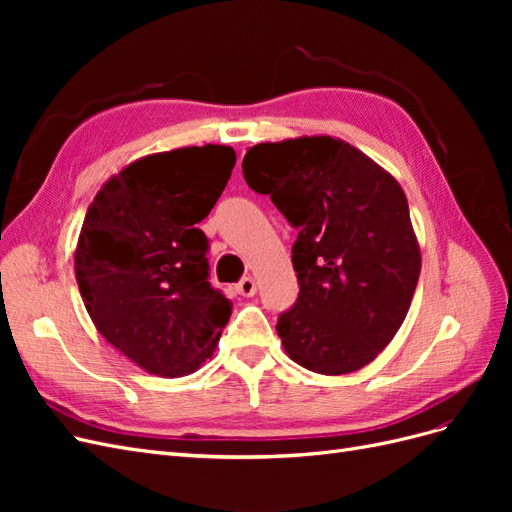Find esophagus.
Instances as JSON below:
<instances>
[{"instance_id":"esophagus-1","label":"esophagus","mask_w":512,"mask_h":512,"mask_svg":"<svg viewBox=\"0 0 512 512\" xmlns=\"http://www.w3.org/2000/svg\"><path fill=\"white\" fill-rule=\"evenodd\" d=\"M237 292L241 294V297H252V294H256L254 277H243V280L237 284Z\"/></svg>"}]
</instances>
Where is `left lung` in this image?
Wrapping results in <instances>:
<instances>
[{"instance_id": "left-lung-1", "label": "left lung", "mask_w": 512, "mask_h": 512, "mask_svg": "<svg viewBox=\"0 0 512 512\" xmlns=\"http://www.w3.org/2000/svg\"><path fill=\"white\" fill-rule=\"evenodd\" d=\"M243 177L299 230L292 245L299 299L277 320L286 354L324 376L374 361L404 324L421 275L397 179L324 134L250 147Z\"/></svg>"}]
</instances>
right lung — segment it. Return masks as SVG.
I'll use <instances>...</instances> for the list:
<instances>
[{
    "label": "right lung",
    "mask_w": 512,
    "mask_h": 512,
    "mask_svg": "<svg viewBox=\"0 0 512 512\" xmlns=\"http://www.w3.org/2000/svg\"><path fill=\"white\" fill-rule=\"evenodd\" d=\"M235 162L226 145L151 153L108 179L87 209L74 250L87 314L149 374H194L230 318V301L209 284V241L196 224Z\"/></svg>",
    "instance_id": "obj_1"
}]
</instances>
